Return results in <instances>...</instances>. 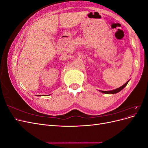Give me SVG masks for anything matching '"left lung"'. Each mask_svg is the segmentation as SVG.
Wrapping results in <instances>:
<instances>
[{"mask_svg": "<svg viewBox=\"0 0 148 148\" xmlns=\"http://www.w3.org/2000/svg\"><path fill=\"white\" fill-rule=\"evenodd\" d=\"M128 82H129V80L128 82H127L126 83H125L123 86H120V88H117V89H114V90H111V91H100L101 92H102V93H104V94H115V93H117V92H120L121 90H122V89L127 86V84H128Z\"/></svg>", "mask_w": 148, "mask_h": 148, "instance_id": "1", "label": "left lung"}]
</instances>
